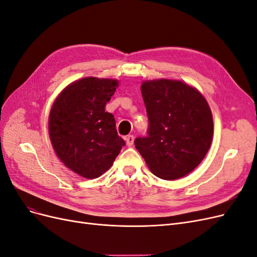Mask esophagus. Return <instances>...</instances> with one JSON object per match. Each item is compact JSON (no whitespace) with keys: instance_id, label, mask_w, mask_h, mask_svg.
<instances>
[{"instance_id":"1","label":"esophagus","mask_w":257,"mask_h":257,"mask_svg":"<svg viewBox=\"0 0 257 257\" xmlns=\"http://www.w3.org/2000/svg\"><path fill=\"white\" fill-rule=\"evenodd\" d=\"M134 139H135V137H134L133 135H127V136L125 137V142H126L127 147H132V146H133Z\"/></svg>"}]
</instances>
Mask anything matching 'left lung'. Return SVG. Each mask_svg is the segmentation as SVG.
<instances>
[{
	"instance_id": "8db88e82",
	"label": "left lung",
	"mask_w": 257,
	"mask_h": 257,
	"mask_svg": "<svg viewBox=\"0 0 257 257\" xmlns=\"http://www.w3.org/2000/svg\"><path fill=\"white\" fill-rule=\"evenodd\" d=\"M149 128L135 147L151 172L164 180L190 174L204 160L213 136L212 113L206 98L179 80L142 84Z\"/></svg>"
}]
</instances>
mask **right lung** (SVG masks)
<instances>
[{
	"instance_id": "1",
	"label": "right lung",
	"mask_w": 257,
	"mask_h": 257,
	"mask_svg": "<svg viewBox=\"0 0 257 257\" xmlns=\"http://www.w3.org/2000/svg\"><path fill=\"white\" fill-rule=\"evenodd\" d=\"M119 81L85 77L68 84L49 113V137L58 158L87 179L109 169L125 142L115 130L114 116L105 111Z\"/></svg>"
}]
</instances>
